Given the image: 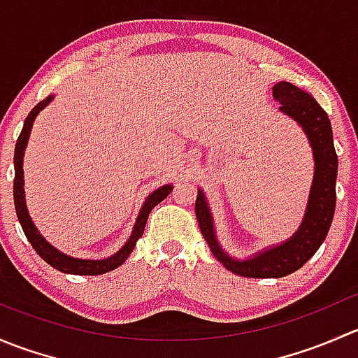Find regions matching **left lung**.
<instances>
[{
    "instance_id": "obj_1",
    "label": "left lung",
    "mask_w": 358,
    "mask_h": 358,
    "mask_svg": "<svg viewBox=\"0 0 358 358\" xmlns=\"http://www.w3.org/2000/svg\"><path fill=\"white\" fill-rule=\"evenodd\" d=\"M273 99L279 102V109L284 114L291 115L303 126L315 159V175L310 190L308 208L298 232L280 246L259 252L246 262H237L220 248L213 229L211 213L201 190L196 199L197 223L215 258L223 263L225 268L249 279H279L301 268L326 239L336 208L338 156H336L333 129L326 110L317 103L312 95L286 81L273 86Z\"/></svg>"
}]
</instances>
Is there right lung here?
Here are the masks:
<instances>
[{"mask_svg": "<svg viewBox=\"0 0 358 358\" xmlns=\"http://www.w3.org/2000/svg\"><path fill=\"white\" fill-rule=\"evenodd\" d=\"M53 96H48L43 102H39L34 107L29 115L25 117L24 128L20 131L19 140L15 143V156H13V164H15V180H13V201H15V211L17 218H19L22 230L27 237V241L31 243V246L34 248V251L48 263L50 266L57 268L59 272L64 273H72V275H100V273H107L110 270L117 268L124 263V259L131 255L133 248L136 246V241L143 236V230H145L147 218H149V213L152 211L154 206H157L159 202L164 201L169 196V192L173 190L171 185H164L161 189H157L156 192L150 194L147 197L145 204L142 206V211H140L138 218H136L135 229H133L131 236H129L128 243L124 244L114 256L106 259H79V258H71V256L64 255V252L57 251L52 244H48L45 241V237H41V234L38 232V229L32 223L31 216H29L27 208H25V199H24V169H22V161H24V150L27 145L29 135H31L32 122H34L36 115L39 114L50 102H52Z\"/></svg>", "mask_w": 358, "mask_h": 358, "instance_id": "right-lung-1", "label": "right lung"}]
</instances>
